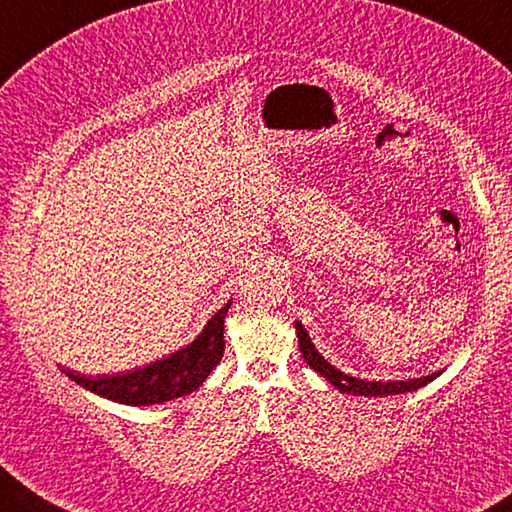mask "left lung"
<instances>
[{
    "instance_id": "obj_1",
    "label": "left lung",
    "mask_w": 512,
    "mask_h": 512,
    "mask_svg": "<svg viewBox=\"0 0 512 512\" xmlns=\"http://www.w3.org/2000/svg\"><path fill=\"white\" fill-rule=\"evenodd\" d=\"M295 330H297V339H299V350L306 358V363L314 369V372L321 374L334 389H339L341 394H352V396H367V398H385V396H398V394H407V391H416L431 383L433 378H438L442 372H433L429 376H420V378H409V380H365V378H356L336 369L332 363L325 361V358L317 352L314 347L310 334L303 328L301 321H295Z\"/></svg>"
}]
</instances>
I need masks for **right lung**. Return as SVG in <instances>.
<instances>
[{"mask_svg":"<svg viewBox=\"0 0 512 512\" xmlns=\"http://www.w3.org/2000/svg\"><path fill=\"white\" fill-rule=\"evenodd\" d=\"M231 299L206 321L204 330L195 339L156 363L116 376H85L72 369L63 374L76 385L85 387L96 396L121 402V405L147 407L189 396L198 389L224 356V319L231 308Z\"/></svg>","mask_w":512,"mask_h":512,"instance_id":"1","label":"right lung"}]
</instances>
